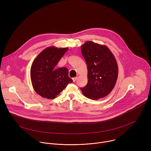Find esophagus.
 <instances>
[{
	"instance_id": "1",
	"label": "esophagus",
	"mask_w": 151,
	"mask_h": 151,
	"mask_svg": "<svg viewBox=\"0 0 151 151\" xmlns=\"http://www.w3.org/2000/svg\"><path fill=\"white\" fill-rule=\"evenodd\" d=\"M78 79V77H75V78H73L72 79H73V82H75L76 81V79Z\"/></svg>"
}]
</instances>
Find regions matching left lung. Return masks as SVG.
<instances>
[{
  "mask_svg": "<svg viewBox=\"0 0 151 151\" xmlns=\"http://www.w3.org/2000/svg\"><path fill=\"white\" fill-rule=\"evenodd\" d=\"M81 52L88 69V83L81 88L83 94L92 100L104 97L112 91L118 78V64L114 55L107 46L92 41L84 43Z\"/></svg>",
  "mask_w": 151,
  "mask_h": 151,
  "instance_id": "8db88e82",
  "label": "left lung"
}]
</instances>
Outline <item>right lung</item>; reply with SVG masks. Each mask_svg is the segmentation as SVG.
Returning <instances> with one entry per match:
<instances>
[{
	"label": "right lung",
	"mask_w": 151,
	"mask_h": 151,
	"mask_svg": "<svg viewBox=\"0 0 151 151\" xmlns=\"http://www.w3.org/2000/svg\"><path fill=\"white\" fill-rule=\"evenodd\" d=\"M68 48L50 47L43 50L34 60L30 69V78L35 92L44 98L54 99L73 82L68 69H55Z\"/></svg>",
	"instance_id": "right-lung-1"
}]
</instances>
